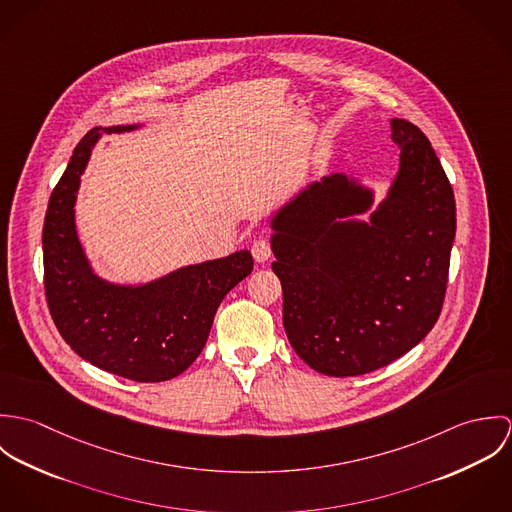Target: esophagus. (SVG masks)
<instances>
[{"mask_svg": "<svg viewBox=\"0 0 512 512\" xmlns=\"http://www.w3.org/2000/svg\"><path fill=\"white\" fill-rule=\"evenodd\" d=\"M252 256L256 262H268L272 256V244L266 238H256L252 242Z\"/></svg>", "mask_w": 512, "mask_h": 512, "instance_id": "1", "label": "esophagus"}]
</instances>
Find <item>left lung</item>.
<instances>
[{"label":"left lung","mask_w":512,"mask_h":512,"mask_svg":"<svg viewBox=\"0 0 512 512\" xmlns=\"http://www.w3.org/2000/svg\"><path fill=\"white\" fill-rule=\"evenodd\" d=\"M400 171L370 222L349 219L372 193L323 177L272 220L274 274L293 351L327 376L390 365L436 325L455 238V197L438 155L412 122L390 120Z\"/></svg>","instance_id":"obj_1"}]
</instances>
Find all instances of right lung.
<instances>
[{
	"mask_svg": "<svg viewBox=\"0 0 512 512\" xmlns=\"http://www.w3.org/2000/svg\"><path fill=\"white\" fill-rule=\"evenodd\" d=\"M98 138L100 128H94L78 142L49 199L43 224L47 305L61 337L90 365L136 382H163L201 355L220 301L252 272L254 260L240 250L138 288L100 280L80 248L73 209Z\"/></svg>",
	"mask_w": 512,
	"mask_h": 512,
	"instance_id": "right-lung-1",
	"label": "right lung"
}]
</instances>
